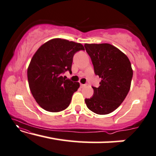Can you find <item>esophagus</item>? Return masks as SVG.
Returning <instances> with one entry per match:
<instances>
[{
	"label": "esophagus",
	"instance_id": "1",
	"mask_svg": "<svg viewBox=\"0 0 156 156\" xmlns=\"http://www.w3.org/2000/svg\"><path fill=\"white\" fill-rule=\"evenodd\" d=\"M86 86H87V85H86V84H80V87L81 88L85 87H86Z\"/></svg>",
	"mask_w": 156,
	"mask_h": 156
}]
</instances>
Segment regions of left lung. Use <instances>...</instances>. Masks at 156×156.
Returning a JSON list of instances; mask_svg holds the SVG:
<instances>
[{"instance_id": "8db88e82", "label": "left lung", "mask_w": 156, "mask_h": 156, "mask_svg": "<svg viewBox=\"0 0 156 156\" xmlns=\"http://www.w3.org/2000/svg\"><path fill=\"white\" fill-rule=\"evenodd\" d=\"M94 73L101 79L99 87H92L94 95L85 99L87 108L97 114L115 111L128 94L133 76L131 63L122 51L108 43L85 44Z\"/></svg>"}]
</instances>
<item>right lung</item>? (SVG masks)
Listing matches in <instances>:
<instances>
[{"instance_id": "1", "label": "right lung", "mask_w": 156, "mask_h": 156, "mask_svg": "<svg viewBox=\"0 0 156 156\" xmlns=\"http://www.w3.org/2000/svg\"><path fill=\"white\" fill-rule=\"evenodd\" d=\"M81 50H85L82 44L53 38L35 52L27 69L28 82L35 100L45 111L59 112L70 104L80 83L67 80L63 74L71 73L73 55Z\"/></svg>"}]
</instances>
